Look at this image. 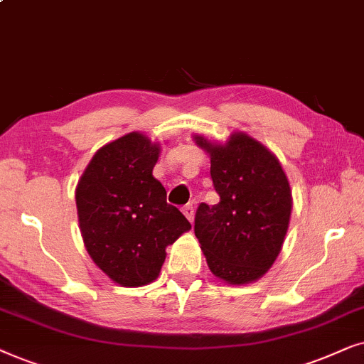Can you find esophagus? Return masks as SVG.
<instances>
[{"instance_id":"esophagus-1","label":"esophagus","mask_w":364,"mask_h":364,"mask_svg":"<svg viewBox=\"0 0 364 364\" xmlns=\"http://www.w3.org/2000/svg\"><path fill=\"white\" fill-rule=\"evenodd\" d=\"M183 215L188 218V221L193 223V220H195V208H193V205L183 206Z\"/></svg>"}]
</instances>
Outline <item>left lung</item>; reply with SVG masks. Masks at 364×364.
I'll return each instance as SVG.
<instances>
[{
    "instance_id": "8db88e82",
    "label": "left lung",
    "mask_w": 364,
    "mask_h": 364,
    "mask_svg": "<svg viewBox=\"0 0 364 364\" xmlns=\"http://www.w3.org/2000/svg\"><path fill=\"white\" fill-rule=\"evenodd\" d=\"M195 143L210 154L220 203H201L195 235L211 273L228 284H248L278 258L293 210L291 188L279 159L258 139L235 132L226 143L201 134Z\"/></svg>"
}]
</instances>
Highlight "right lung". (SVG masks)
Masks as SVG:
<instances>
[{"label": "right lung", "mask_w": 364, "mask_h": 364, "mask_svg": "<svg viewBox=\"0 0 364 364\" xmlns=\"http://www.w3.org/2000/svg\"><path fill=\"white\" fill-rule=\"evenodd\" d=\"M161 144L133 132L101 146L76 185V208L86 251L119 287L138 288L159 276L166 248L190 221L166 203L153 176Z\"/></svg>", "instance_id": "1"}]
</instances>
